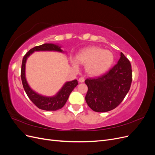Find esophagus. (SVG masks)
<instances>
[{
	"label": "esophagus",
	"instance_id": "1",
	"mask_svg": "<svg viewBox=\"0 0 155 155\" xmlns=\"http://www.w3.org/2000/svg\"><path fill=\"white\" fill-rule=\"evenodd\" d=\"M79 81L80 83H83L84 81H85V78H84L83 77H81L79 78Z\"/></svg>",
	"mask_w": 155,
	"mask_h": 155
}]
</instances>
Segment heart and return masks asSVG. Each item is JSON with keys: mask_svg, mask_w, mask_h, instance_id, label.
Returning <instances> with one entry per match:
<instances>
[{"mask_svg": "<svg viewBox=\"0 0 155 155\" xmlns=\"http://www.w3.org/2000/svg\"><path fill=\"white\" fill-rule=\"evenodd\" d=\"M72 66L79 68V63L85 65L87 72L91 76H100L107 72L114 62L112 51L96 46L83 49L77 54L76 58H70Z\"/></svg>", "mask_w": 155, "mask_h": 155, "instance_id": "obj_1", "label": "heart"}]
</instances>
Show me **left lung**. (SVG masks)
Wrapping results in <instances>:
<instances>
[{
  "instance_id": "left-lung-1",
  "label": "left lung",
  "mask_w": 155,
  "mask_h": 155,
  "mask_svg": "<svg viewBox=\"0 0 155 155\" xmlns=\"http://www.w3.org/2000/svg\"><path fill=\"white\" fill-rule=\"evenodd\" d=\"M133 79L131 64L124 54L109 72L102 76L88 78L85 100L92 110L97 112L110 111L118 107L128 93Z\"/></svg>"
}]
</instances>
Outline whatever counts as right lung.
Returning a JSON list of instances; mask_svg holds the SVG:
<instances>
[{
  "mask_svg": "<svg viewBox=\"0 0 155 155\" xmlns=\"http://www.w3.org/2000/svg\"><path fill=\"white\" fill-rule=\"evenodd\" d=\"M35 51H56L59 52H63L61 49V46L58 45L51 43H45L40 46H35L34 48L30 49L25 55L22 59L21 66V80L23 87L28 96L30 100L40 109L45 110H59L65 105L74 88L78 85V81L74 79L71 81H68L64 83L61 90L56 94V95L52 97H46L39 94L34 91L30 87L28 83H27L25 76L26 62L28 58Z\"/></svg>",
  "mask_w": 155,
  "mask_h": 155,
  "instance_id": "1",
  "label": "right lung"
}]
</instances>
